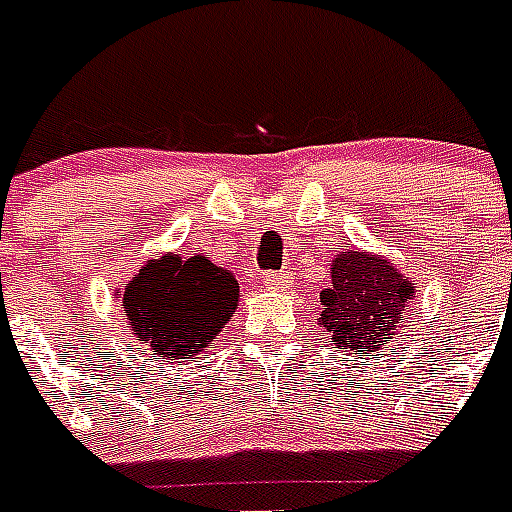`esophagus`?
Instances as JSON below:
<instances>
[{
	"label": "esophagus",
	"instance_id": "34e87169",
	"mask_svg": "<svg viewBox=\"0 0 512 512\" xmlns=\"http://www.w3.org/2000/svg\"><path fill=\"white\" fill-rule=\"evenodd\" d=\"M287 281H289V276L284 271H281V273L271 271V273H265V276H263L265 289H273V292H281V289H287Z\"/></svg>",
	"mask_w": 512,
	"mask_h": 512
}]
</instances>
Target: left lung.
Masks as SVG:
<instances>
[{"label":"left lung","instance_id":"8db88e82","mask_svg":"<svg viewBox=\"0 0 512 512\" xmlns=\"http://www.w3.org/2000/svg\"><path fill=\"white\" fill-rule=\"evenodd\" d=\"M412 289L388 260L342 252L332 260V284L321 292V327L342 350L382 348L404 324Z\"/></svg>","mask_w":512,"mask_h":512}]
</instances>
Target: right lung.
Returning <instances> with one entry per match:
<instances>
[{"mask_svg": "<svg viewBox=\"0 0 512 512\" xmlns=\"http://www.w3.org/2000/svg\"><path fill=\"white\" fill-rule=\"evenodd\" d=\"M239 284L207 257L167 255L140 268L124 292L127 319L154 353L185 358L209 342L231 319Z\"/></svg>", "mask_w": 512, "mask_h": 512, "instance_id": "obj_1", "label": "right lung"}]
</instances>
